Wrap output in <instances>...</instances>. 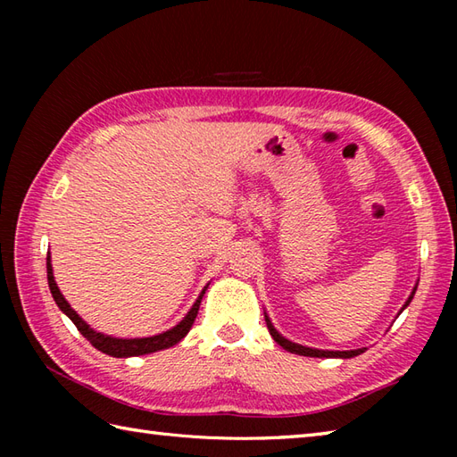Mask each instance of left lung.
<instances>
[{"instance_id":"8db88e82","label":"left lung","mask_w":457,"mask_h":457,"mask_svg":"<svg viewBox=\"0 0 457 457\" xmlns=\"http://www.w3.org/2000/svg\"><path fill=\"white\" fill-rule=\"evenodd\" d=\"M414 293H416V287L412 288V293H411V296H409V300H406L404 303V306L401 308V312L403 310L411 304V300H412V296H414ZM399 312V314H401ZM265 322H267V328H269V334L273 336V339L275 342L283 347V349H287V352H290V353H296V355H304V357H342V359H349V357H355V355H361L367 347H359V349H349V352H328V349H314V347H306V345H300V344H295V342H290V339H287V337H283L280 336L277 329H275V326L270 324V320H269V316L265 314Z\"/></svg>"}]
</instances>
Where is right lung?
<instances>
[{
    "instance_id": "1",
    "label": "right lung",
    "mask_w": 457,
    "mask_h": 457,
    "mask_svg": "<svg viewBox=\"0 0 457 457\" xmlns=\"http://www.w3.org/2000/svg\"><path fill=\"white\" fill-rule=\"evenodd\" d=\"M46 278H48V288H51V295L54 298V303L58 304V308L62 310V312L72 320L74 326L79 328V332L88 339V342L96 347L100 349L102 353L105 355H112V357H135V355H145V353H153V352H161V349H169L174 344H179L180 339L190 332V328L194 324V320L198 316V308L202 303V296L206 293L208 285L202 288V293L198 296L196 303L192 304L190 312L184 316L180 322L167 329V332H162L159 336H151V337H131V339H123V337H112V336H105L102 332H96L88 324L84 322V320L76 314V310H72V306L66 303V298L62 296L61 290H58L56 283H54V275H53V265H51V253H46Z\"/></svg>"
}]
</instances>
